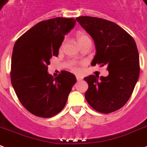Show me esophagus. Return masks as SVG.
I'll use <instances>...</instances> for the list:
<instances>
[{"label": "esophagus", "instance_id": "esophagus-1", "mask_svg": "<svg viewBox=\"0 0 147 147\" xmlns=\"http://www.w3.org/2000/svg\"><path fill=\"white\" fill-rule=\"evenodd\" d=\"M82 76H76V79L78 81H80V80H82Z\"/></svg>", "mask_w": 147, "mask_h": 147}]
</instances>
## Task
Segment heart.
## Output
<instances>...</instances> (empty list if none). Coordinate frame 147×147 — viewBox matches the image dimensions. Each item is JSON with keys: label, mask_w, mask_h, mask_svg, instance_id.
<instances>
[{"label": "heart", "mask_w": 147, "mask_h": 147, "mask_svg": "<svg viewBox=\"0 0 147 147\" xmlns=\"http://www.w3.org/2000/svg\"><path fill=\"white\" fill-rule=\"evenodd\" d=\"M76 40L77 43H78V44L79 45V47H82L83 46V45H86V44H92V41H91L90 37L87 34L84 33V32H77L76 34ZM64 44H65V41H63L62 42L61 45L60 47V49L63 48ZM68 65H69L70 68L73 71L77 70L76 66V63L75 62H73V61H70V62L68 63Z\"/></svg>", "instance_id": "heart-1"}]
</instances>
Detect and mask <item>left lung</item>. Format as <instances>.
Returning <instances> with one entry per match:
<instances>
[{"label": "left lung", "instance_id": "left-lung-1", "mask_svg": "<svg viewBox=\"0 0 147 147\" xmlns=\"http://www.w3.org/2000/svg\"><path fill=\"white\" fill-rule=\"evenodd\" d=\"M76 21L92 36L96 54L91 65H106L108 76L91 75L85 97L93 109L109 114L129 100L140 76V57L133 38L115 22L103 18L79 16Z\"/></svg>", "mask_w": 147, "mask_h": 147}]
</instances>
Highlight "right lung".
Returning a JSON list of instances; mask_svg holds the SVG:
<instances>
[{"mask_svg": "<svg viewBox=\"0 0 147 147\" xmlns=\"http://www.w3.org/2000/svg\"><path fill=\"white\" fill-rule=\"evenodd\" d=\"M76 19L57 18L42 21L18 38L11 57V81L18 100L32 115L51 118L65 107L76 79L62 71L54 78L47 71L50 60L57 57L65 35Z\"/></svg>", "mask_w": 147, "mask_h": 147, "instance_id": "obj_1", "label": "right lung"}]
</instances>
